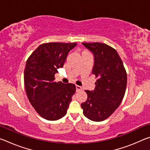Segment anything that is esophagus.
Returning a JSON list of instances; mask_svg holds the SVG:
<instances>
[{
  "label": "esophagus",
  "instance_id": "esophagus-1",
  "mask_svg": "<svg viewBox=\"0 0 150 150\" xmlns=\"http://www.w3.org/2000/svg\"><path fill=\"white\" fill-rule=\"evenodd\" d=\"M82 90H83L82 87H80V86H79V85H76V91H77V92H79V91H81Z\"/></svg>",
  "mask_w": 150,
  "mask_h": 150
}]
</instances>
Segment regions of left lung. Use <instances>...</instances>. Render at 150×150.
<instances>
[{
  "label": "left lung",
  "mask_w": 150,
  "mask_h": 150,
  "mask_svg": "<svg viewBox=\"0 0 150 150\" xmlns=\"http://www.w3.org/2000/svg\"><path fill=\"white\" fill-rule=\"evenodd\" d=\"M94 54L92 73L97 78L95 88L86 90L87 99L81 104L83 115L91 120L108 118L120 106L125 95L127 73L115 49L100 42L83 43Z\"/></svg>",
  "instance_id": "1"
}]
</instances>
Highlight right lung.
<instances>
[{
    "instance_id": "right-lung-1",
    "label": "right lung",
    "mask_w": 150,
    "mask_h": 150,
    "mask_svg": "<svg viewBox=\"0 0 150 150\" xmlns=\"http://www.w3.org/2000/svg\"><path fill=\"white\" fill-rule=\"evenodd\" d=\"M77 43H45L27 59L24 85L30 104L40 116L57 120L67 113L76 87L72 83L55 82L57 69L63 67L70 50Z\"/></svg>"
}]
</instances>
